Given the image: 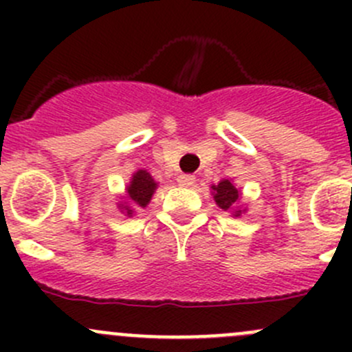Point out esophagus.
Instances as JSON below:
<instances>
[{
    "label": "esophagus",
    "instance_id": "34e87169",
    "mask_svg": "<svg viewBox=\"0 0 352 352\" xmlns=\"http://www.w3.org/2000/svg\"><path fill=\"white\" fill-rule=\"evenodd\" d=\"M179 184L180 186H184V187H189V186H192L194 182H196V177L194 175H190V173H182V175H179Z\"/></svg>",
    "mask_w": 352,
    "mask_h": 352
}]
</instances>
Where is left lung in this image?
I'll return each mask as SVG.
<instances>
[{
    "instance_id": "obj_1",
    "label": "left lung",
    "mask_w": 352,
    "mask_h": 352,
    "mask_svg": "<svg viewBox=\"0 0 352 352\" xmlns=\"http://www.w3.org/2000/svg\"><path fill=\"white\" fill-rule=\"evenodd\" d=\"M212 190H214L212 196H214L216 204L225 209V211L232 209L240 197L239 190L235 189V186L230 180H221L218 186H212ZM235 216H240V211H235Z\"/></svg>"
}]
</instances>
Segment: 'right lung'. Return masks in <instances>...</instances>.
Wrapping results in <instances>:
<instances>
[{"label":"right lung","mask_w":352,"mask_h":352,"mask_svg":"<svg viewBox=\"0 0 352 352\" xmlns=\"http://www.w3.org/2000/svg\"><path fill=\"white\" fill-rule=\"evenodd\" d=\"M156 189V182L153 177L146 172V170H138L133 175L129 187H127V197L131 199L134 208H146L148 202L151 201ZM127 214H133V209L129 206H124Z\"/></svg>","instance_id":"add662e5"}]
</instances>
